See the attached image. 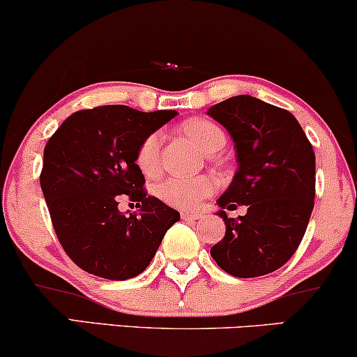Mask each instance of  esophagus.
<instances>
[{
	"mask_svg": "<svg viewBox=\"0 0 357 357\" xmlns=\"http://www.w3.org/2000/svg\"><path fill=\"white\" fill-rule=\"evenodd\" d=\"M181 218L184 220H199L202 219V214L197 211H181Z\"/></svg>",
	"mask_w": 357,
	"mask_h": 357,
	"instance_id": "34e87169",
	"label": "esophagus"
}]
</instances>
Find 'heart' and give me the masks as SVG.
Returning <instances> with one entry per match:
<instances>
[{
	"instance_id": "obj_1",
	"label": "heart",
	"mask_w": 357,
	"mask_h": 357,
	"mask_svg": "<svg viewBox=\"0 0 357 357\" xmlns=\"http://www.w3.org/2000/svg\"><path fill=\"white\" fill-rule=\"evenodd\" d=\"M183 132L191 138L202 151L215 153L225 146V133L214 121L204 119L188 120ZM161 133L153 132L142 139L135 155V163L145 176H155L160 171ZM215 189V181L209 176L197 178H168L156 189L158 196L166 204L178 209H192Z\"/></svg>"
}]
</instances>
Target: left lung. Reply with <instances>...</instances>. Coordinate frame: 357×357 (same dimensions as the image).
Returning <instances> with one entry per match:
<instances>
[{"label": "left lung", "instance_id": "1", "mask_svg": "<svg viewBox=\"0 0 357 357\" xmlns=\"http://www.w3.org/2000/svg\"><path fill=\"white\" fill-rule=\"evenodd\" d=\"M207 115L231 133L238 163L218 204L247 206L237 219L218 212L225 236L211 249L212 259L232 277L272 273L291 259L308 227L317 181L313 146L290 112L255 97H231Z\"/></svg>", "mask_w": 357, "mask_h": 357}]
</instances>
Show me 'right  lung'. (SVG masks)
Instances as JSON below:
<instances>
[{"mask_svg":"<svg viewBox=\"0 0 357 357\" xmlns=\"http://www.w3.org/2000/svg\"><path fill=\"white\" fill-rule=\"evenodd\" d=\"M176 115L103 105L72 114L49 138L40 189L62 249L85 272L107 280L137 277L179 220L178 211L146 196L135 163L142 139ZM123 193L137 202L138 215L118 211Z\"/></svg>","mask_w":357,"mask_h":357,"instance_id":"1","label":"right lung"}]
</instances>
